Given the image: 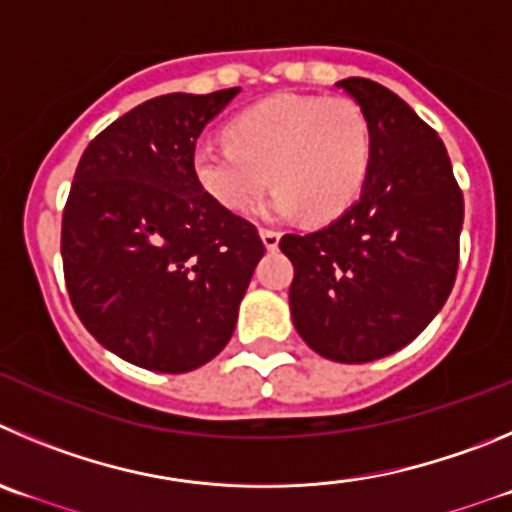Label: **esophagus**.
I'll use <instances>...</instances> for the list:
<instances>
[{"label":"esophagus","instance_id":"obj_1","mask_svg":"<svg viewBox=\"0 0 512 512\" xmlns=\"http://www.w3.org/2000/svg\"><path fill=\"white\" fill-rule=\"evenodd\" d=\"M260 237H262V242H265L267 250H278V245H280V232H278V229H262Z\"/></svg>","mask_w":512,"mask_h":512}]
</instances>
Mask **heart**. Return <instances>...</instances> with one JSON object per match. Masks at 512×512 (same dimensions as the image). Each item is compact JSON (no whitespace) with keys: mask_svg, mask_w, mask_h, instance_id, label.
Wrapping results in <instances>:
<instances>
[{"mask_svg":"<svg viewBox=\"0 0 512 512\" xmlns=\"http://www.w3.org/2000/svg\"><path fill=\"white\" fill-rule=\"evenodd\" d=\"M224 133L229 143L194 148L191 174L229 212L250 209L272 176L278 186L260 204L267 219L303 209L313 222L336 219L364 189L374 154L369 116L343 95H270Z\"/></svg>","mask_w":512,"mask_h":512,"instance_id":"obj_1","label":"heart"}]
</instances>
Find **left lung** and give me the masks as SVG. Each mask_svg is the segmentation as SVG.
Returning <instances> with one entry per match:
<instances>
[{
	"instance_id": "8db88e82",
	"label": "left lung",
	"mask_w": 512,
	"mask_h": 512,
	"mask_svg": "<svg viewBox=\"0 0 512 512\" xmlns=\"http://www.w3.org/2000/svg\"><path fill=\"white\" fill-rule=\"evenodd\" d=\"M366 111L374 154L361 197L328 227L285 234L290 313L315 353L366 364L412 343L450 298L465 199L442 138L396 93L338 83Z\"/></svg>"
}]
</instances>
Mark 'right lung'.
I'll return each mask as SVG.
<instances>
[{
  "label": "right lung",
  "mask_w": 512,
  "mask_h": 512,
  "mask_svg": "<svg viewBox=\"0 0 512 512\" xmlns=\"http://www.w3.org/2000/svg\"><path fill=\"white\" fill-rule=\"evenodd\" d=\"M240 93H169L88 143L62 212V270L100 346L161 374L212 361L265 255L257 227L191 174L199 133Z\"/></svg>",
  "instance_id": "right-lung-1"
}]
</instances>
